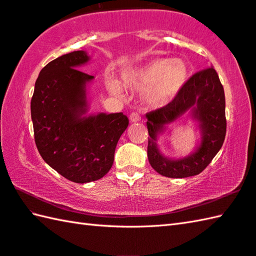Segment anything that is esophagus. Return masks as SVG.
Listing matches in <instances>:
<instances>
[{"label": "esophagus", "mask_w": 256, "mask_h": 256, "mask_svg": "<svg viewBox=\"0 0 256 256\" xmlns=\"http://www.w3.org/2000/svg\"><path fill=\"white\" fill-rule=\"evenodd\" d=\"M130 120H131V122H138V121H140V116H138V113H135V112H132L131 114H130Z\"/></svg>", "instance_id": "obj_1"}]
</instances>
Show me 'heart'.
Instances as JSON below:
<instances>
[{
    "label": "heart",
    "mask_w": 256,
    "mask_h": 256,
    "mask_svg": "<svg viewBox=\"0 0 256 256\" xmlns=\"http://www.w3.org/2000/svg\"><path fill=\"white\" fill-rule=\"evenodd\" d=\"M188 74V66L180 59L157 58L123 72L122 80L128 88L145 89L146 102L160 106L177 94L187 81ZM108 89L113 94H121V86L114 80L108 81Z\"/></svg>",
    "instance_id": "1"
}]
</instances>
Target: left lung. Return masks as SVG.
Masks as SVG:
<instances>
[{
  "label": "left lung",
  "instance_id": "obj_1",
  "mask_svg": "<svg viewBox=\"0 0 256 256\" xmlns=\"http://www.w3.org/2000/svg\"><path fill=\"white\" fill-rule=\"evenodd\" d=\"M188 110L200 122L202 142L192 154L184 159H167L158 150L156 136L164 132L166 124ZM146 118L150 135L148 157L150 166L160 175L170 178L198 175L220 150L226 133L224 90L218 74L212 67L194 74L168 104L146 113Z\"/></svg>",
  "mask_w": 256,
  "mask_h": 256
}]
</instances>
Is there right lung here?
<instances>
[{
    "mask_svg": "<svg viewBox=\"0 0 256 256\" xmlns=\"http://www.w3.org/2000/svg\"><path fill=\"white\" fill-rule=\"evenodd\" d=\"M84 50L47 64L35 82L30 113L37 150L48 165L74 182L98 180L111 170L118 138L128 125L122 112L86 116V84L79 70L89 62Z\"/></svg>",
    "mask_w": 256,
    "mask_h": 256,
    "instance_id": "add662e5",
    "label": "right lung"
}]
</instances>
